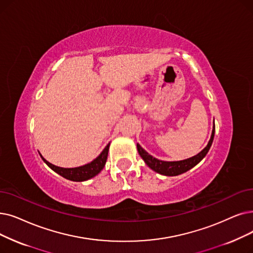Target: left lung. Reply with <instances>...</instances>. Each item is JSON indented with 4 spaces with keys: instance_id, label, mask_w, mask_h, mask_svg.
Here are the masks:
<instances>
[{
    "instance_id": "8db88e82",
    "label": "left lung",
    "mask_w": 253,
    "mask_h": 253,
    "mask_svg": "<svg viewBox=\"0 0 253 253\" xmlns=\"http://www.w3.org/2000/svg\"><path fill=\"white\" fill-rule=\"evenodd\" d=\"M214 133H215V124H214L212 135H211V138H210V141H209L208 146L201 153L197 154V155H195L189 159L182 160V161L168 162V161L158 160L156 158H154L153 156H151L150 154L147 153L138 144H136V146H137V151L139 153L140 157L145 160L146 164L150 169L155 170L158 173L164 174V175H178V174H181L185 171L189 170L193 167H195L196 164L207 155V153L209 152V150H210V148L212 146V142L214 139Z\"/></svg>"
}]
</instances>
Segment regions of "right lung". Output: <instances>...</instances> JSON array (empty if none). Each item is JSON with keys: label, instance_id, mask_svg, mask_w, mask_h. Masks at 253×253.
I'll return each instance as SVG.
<instances>
[{"label": "right lung", "instance_id": "obj_1", "mask_svg": "<svg viewBox=\"0 0 253 253\" xmlns=\"http://www.w3.org/2000/svg\"><path fill=\"white\" fill-rule=\"evenodd\" d=\"M108 148H109V144L104 148V150L101 152L100 155L98 156L96 159H94L92 162L85 164V166L75 168V169L59 168V167H56V166H53V164L49 163L43 157H41V158L53 171H56L57 173L62 175V177H64L65 179L70 180V181H75V182H82V181L89 180V179L95 177L96 174H98L101 171V169L105 166V162L107 159Z\"/></svg>", "mask_w": 253, "mask_h": 253}]
</instances>
